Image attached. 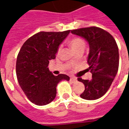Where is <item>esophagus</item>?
<instances>
[{"instance_id":"34e87169","label":"esophagus","mask_w":129,"mask_h":129,"mask_svg":"<svg viewBox=\"0 0 129 129\" xmlns=\"http://www.w3.org/2000/svg\"><path fill=\"white\" fill-rule=\"evenodd\" d=\"M70 81L71 82H72L73 83L76 82H77V79L75 78H70Z\"/></svg>"}]
</instances>
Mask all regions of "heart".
<instances>
[{
  "instance_id": "b5f03b06",
  "label": "heart",
  "mask_w": 129,
  "mask_h": 129,
  "mask_svg": "<svg viewBox=\"0 0 129 129\" xmlns=\"http://www.w3.org/2000/svg\"><path fill=\"white\" fill-rule=\"evenodd\" d=\"M68 44L70 46L71 48L76 53L79 51H84L85 47H86V42H85L84 40L82 37H78V36L73 37L69 41ZM59 50H60V48L58 49L57 53H59Z\"/></svg>"
}]
</instances>
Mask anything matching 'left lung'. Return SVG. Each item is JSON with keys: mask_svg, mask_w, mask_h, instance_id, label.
<instances>
[{"mask_svg": "<svg viewBox=\"0 0 129 129\" xmlns=\"http://www.w3.org/2000/svg\"><path fill=\"white\" fill-rule=\"evenodd\" d=\"M71 32L84 38L90 45L87 63L92 78L90 80L78 78L85 86L81 98L90 100L100 98L110 88L118 72V45L114 37L100 27H85L71 30Z\"/></svg>", "mask_w": 129, "mask_h": 129, "instance_id": "1", "label": "left lung"}]
</instances>
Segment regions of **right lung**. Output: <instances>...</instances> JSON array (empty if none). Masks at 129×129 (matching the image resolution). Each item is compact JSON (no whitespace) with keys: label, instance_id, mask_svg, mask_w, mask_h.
I'll return each mask as SVG.
<instances>
[{"label":"right lung","instance_id":"1","mask_svg":"<svg viewBox=\"0 0 129 129\" xmlns=\"http://www.w3.org/2000/svg\"><path fill=\"white\" fill-rule=\"evenodd\" d=\"M70 32L40 31L29 37L19 51L16 63L17 80L27 98L36 105L50 103L55 98L57 84L62 80H70L66 74L54 76L47 68Z\"/></svg>","mask_w":129,"mask_h":129}]
</instances>
